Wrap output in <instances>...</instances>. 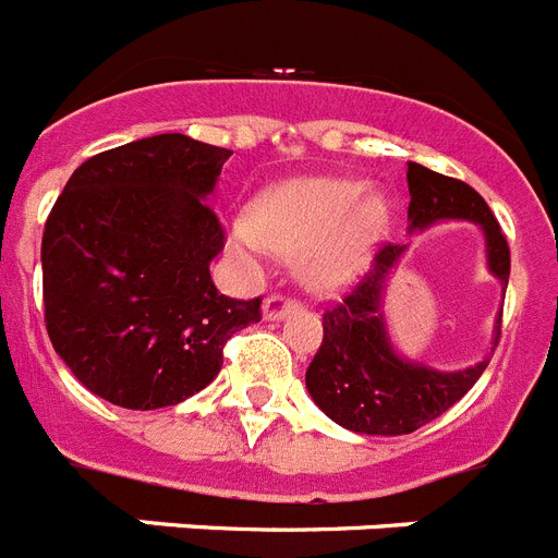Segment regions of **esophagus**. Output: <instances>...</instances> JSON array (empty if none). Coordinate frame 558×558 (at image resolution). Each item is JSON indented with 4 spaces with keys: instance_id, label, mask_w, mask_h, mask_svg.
<instances>
[{
    "instance_id": "obj_1",
    "label": "esophagus",
    "mask_w": 558,
    "mask_h": 558,
    "mask_svg": "<svg viewBox=\"0 0 558 558\" xmlns=\"http://www.w3.org/2000/svg\"><path fill=\"white\" fill-rule=\"evenodd\" d=\"M302 307V302L293 296H288V293H270L268 299H265V304H262V313H265V318H270V322H279V318L288 316L290 311H299Z\"/></svg>"
}]
</instances>
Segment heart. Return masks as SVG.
<instances>
[{"label": "heart", "instance_id": "heart-1", "mask_svg": "<svg viewBox=\"0 0 558 558\" xmlns=\"http://www.w3.org/2000/svg\"><path fill=\"white\" fill-rule=\"evenodd\" d=\"M344 178H299L270 189L254 217L233 222L245 254L270 247L299 254V270L316 288H341L359 274L387 228V203Z\"/></svg>", "mask_w": 558, "mask_h": 558}]
</instances>
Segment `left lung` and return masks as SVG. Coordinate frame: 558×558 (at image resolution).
Here are the masks:
<instances>
[{"instance_id": "left-lung-1", "label": "left lung", "mask_w": 558, "mask_h": 558, "mask_svg": "<svg viewBox=\"0 0 558 558\" xmlns=\"http://www.w3.org/2000/svg\"><path fill=\"white\" fill-rule=\"evenodd\" d=\"M407 180L412 228L437 220H474L488 240V268L508 288L511 247L488 203L463 180L421 163H409ZM401 251L392 242L380 245L373 268L341 302L327 307L322 318L325 338L304 375L318 409L338 426L361 435H409L426 426L454 407L488 366V361H480L463 373H437L395 355L380 316V288Z\"/></svg>"}]
</instances>
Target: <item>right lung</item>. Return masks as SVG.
Returning <instances> with one entry per match:
<instances>
[{"label": "right lung", "instance_id": "add662e5", "mask_svg": "<svg viewBox=\"0 0 558 558\" xmlns=\"http://www.w3.org/2000/svg\"><path fill=\"white\" fill-rule=\"evenodd\" d=\"M231 149L180 132L93 155L41 236L45 325L93 395L163 409L206 389L222 347L262 318V296H222L211 259L226 228L206 199Z\"/></svg>", "mask_w": 558, "mask_h": 558}]
</instances>
